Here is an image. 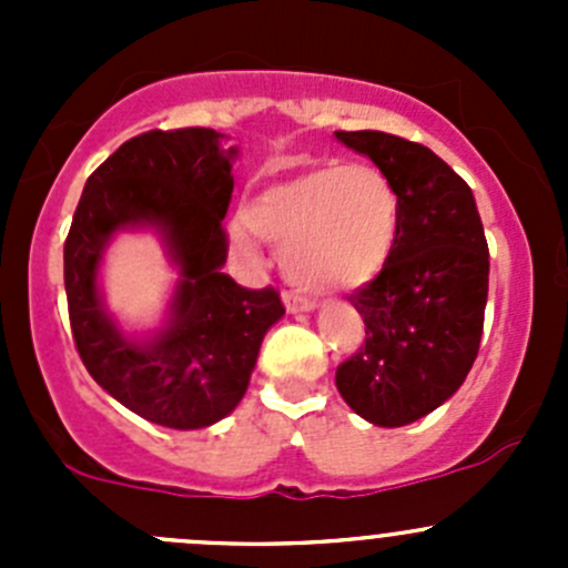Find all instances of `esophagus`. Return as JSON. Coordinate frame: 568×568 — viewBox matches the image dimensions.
Instances as JSON below:
<instances>
[{
	"mask_svg": "<svg viewBox=\"0 0 568 568\" xmlns=\"http://www.w3.org/2000/svg\"><path fill=\"white\" fill-rule=\"evenodd\" d=\"M283 302H285V311H288V313L316 311V302L307 300V296H302V294H294V291H285Z\"/></svg>",
	"mask_w": 568,
	"mask_h": 568,
	"instance_id": "34e87169",
	"label": "esophagus"
}]
</instances>
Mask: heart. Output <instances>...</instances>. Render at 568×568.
<instances>
[{
    "instance_id": "obj_1",
    "label": "heart",
    "mask_w": 568,
    "mask_h": 568,
    "mask_svg": "<svg viewBox=\"0 0 568 568\" xmlns=\"http://www.w3.org/2000/svg\"><path fill=\"white\" fill-rule=\"evenodd\" d=\"M400 203L374 164L318 168L257 194L244 211L255 236L283 244L285 277L313 294L379 274L398 236Z\"/></svg>"
}]
</instances>
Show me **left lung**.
Returning a JSON list of instances; mask_svg holds the SVG:
<instances>
[{
	"label": "left lung",
	"instance_id": "left-lung-1",
	"mask_svg": "<svg viewBox=\"0 0 568 568\" xmlns=\"http://www.w3.org/2000/svg\"><path fill=\"white\" fill-rule=\"evenodd\" d=\"M335 136L390 178L400 203L390 257L348 296L365 343L335 385L374 426H406L459 390L478 357L489 247L473 192L437 153L385 131Z\"/></svg>",
	"mask_w": 568,
	"mask_h": 568
}]
</instances>
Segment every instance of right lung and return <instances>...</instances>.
Listing matches in <instances>:
<instances>
[{"label": "right lung", "instance_id": "1", "mask_svg": "<svg viewBox=\"0 0 568 568\" xmlns=\"http://www.w3.org/2000/svg\"><path fill=\"white\" fill-rule=\"evenodd\" d=\"M220 140L200 125L131 136L88 178L65 239L68 316L84 368L125 409L181 432L236 409L263 335L285 313L272 285L242 288L222 272L236 148ZM145 224L163 233L182 280L169 324L131 342L100 305L94 277L108 239Z\"/></svg>", "mask_w": 568, "mask_h": 568}]
</instances>
